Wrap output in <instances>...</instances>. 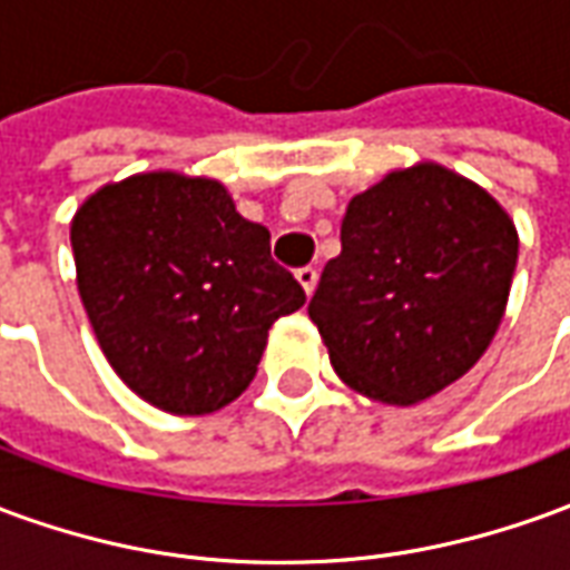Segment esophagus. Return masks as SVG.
Returning <instances> with one entry per match:
<instances>
[{"instance_id":"1","label":"esophagus","mask_w":570,"mask_h":570,"mask_svg":"<svg viewBox=\"0 0 570 570\" xmlns=\"http://www.w3.org/2000/svg\"><path fill=\"white\" fill-rule=\"evenodd\" d=\"M296 277H298V284L305 286V293H314V286H317V268H314V265H305V268H298L296 272Z\"/></svg>"}]
</instances>
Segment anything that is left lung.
<instances>
[{
    "mask_svg": "<svg viewBox=\"0 0 570 570\" xmlns=\"http://www.w3.org/2000/svg\"><path fill=\"white\" fill-rule=\"evenodd\" d=\"M515 256L501 204L440 164L351 198L308 305L338 379L391 406L458 382L501 326Z\"/></svg>",
    "mask_w": 570,
    "mask_h": 570,
    "instance_id": "left-lung-1",
    "label": "left lung"
}]
</instances>
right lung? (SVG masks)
Here are the masks:
<instances>
[{"label": "right lung", "instance_id": "add662e5", "mask_svg": "<svg viewBox=\"0 0 570 570\" xmlns=\"http://www.w3.org/2000/svg\"><path fill=\"white\" fill-rule=\"evenodd\" d=\"M79 296L118 379L151 406L207 415L247 391L268 330L305 305L272 235L216 179L140 174L69 228Z\"/></svg>", "mask_w": 570, "mask_h": 570}]
</instances>
